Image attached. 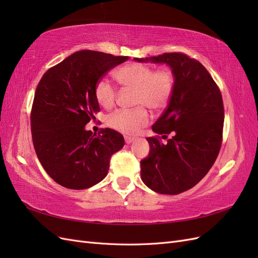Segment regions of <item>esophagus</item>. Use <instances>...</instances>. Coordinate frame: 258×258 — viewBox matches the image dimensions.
Returning a JSON list of instances; mask_svg holds the SVG:
<instances>
[{"label":"esophagus","instance_id":"1","mask_svg":"<svg viewBox=\"0 0 258 258\" xmlns=\"http://www.w3.org/2000/svg\"><path fill=\"white\" fill-rule=\"evenodd\" d=\"M135 138H132V137H128V136H126V137H124V141H126V143L127 144H130V143H132V142H134L135 141Z\"/></svg>","mask_w":258,"mask_h":258}]
</instances>
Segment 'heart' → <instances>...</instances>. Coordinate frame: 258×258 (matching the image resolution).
Masks as SVG:
<instances>
[{"label": "heart", "instance_id": "1", "mask_svg": "<svg viewBox=\"0 0 258 258\" xmlns=\"http://www.w3.org/2000/svg\"><path fill=\"white\" fill-rule=\"evenodd\" d=\"M115 77L124 88L136 91L135 110H118L108 115L107 124L126 135H135L150 121V113L165 108L173 92V76L168 70H155L141 63H127L115 72ZM98 102L108 108L114 103L117 90L107 79H101L95 88Z\"/></svg>", "mask_w": 258, "mask_h": 258}]
</instances>
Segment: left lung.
I'll list each match as a JSON object with an SVG mask.
<instances>
[{"label": "left lung", "mask_w": 258, "mask_h": 258, "mask_svg": "<svg viewBox=\"0 0 258 258\" xmlns=\"http://www.w3.org/2000/svg\"><path fill=\"white\" fill-rule=\"evenodd\" d=\"M138 62L167 64L173 76V92L166 111L147 138L150 154L141 161V178L156 192L176 195L190 189L206 176L221 150L224 105L221 91L200 62L184 53L135 58Z\"/></svg>", "instance_id": "left-lung-1"}]
</instances>
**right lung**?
Listing matches in <instances>:
<instances>
[{"label":"right lung","instance_id":"right-lung-1","mask_svg":"<svg viewBox=\"0 0 258 258\" xmlns=\"http://www.w3.org/2000/svg\"><path fill=\"white\" fill-rule=\"evenodd\" d=\"M128 58L81 50L49 69L37 85L31 132L34 150L47 174L70 189H86L107 175L111 156L124 145L115 130L99 135L85 126L100 111L99 80Z\"/></svg>","mask_w":258,"mask_h":258}]
</instances>
